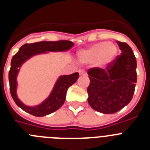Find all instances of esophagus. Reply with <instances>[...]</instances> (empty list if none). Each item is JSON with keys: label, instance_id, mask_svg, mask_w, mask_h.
<instances>
[{"label": "esophagus", "instance_id": "esophagus-1", "mask_svg": "<svg viewBox=\"0 0 150 150\" xmlns=\"http://www.w3.org/2000/svg\"><path fill=\"white\" fill-rule=\"evenodd\" d=\"M79 74H80V75H84V74H86V71H85L84 69H79Z\"/></svg>", "mask_w": 150, "mask_h": 150}]
</instances>
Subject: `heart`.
Instances as JSON below:
<instances>
[{"mask_svg":"<svg viewBox=\"0 0 150 150\" xmlns=\"http://www.w3.org/2000/svg\"><path fill=\"white\" fill-rule=\"evenodd\" d=\"M117 52L116 45L104 41L95 43L87 50L79 52V59L83 63H96L99 67H105L114 60Z\"/></svg>","mask_w":150,"mask_h":150,"instance_id":"1","label":"heart"}]
</instances>
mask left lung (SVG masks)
I'll return each instance as SVG.
<instances>
[{"label": "left lung", "mask_w": 150, "mask_h": 150, "mask_svg": "<svg viewBox=\"0 0 150 150\" xmlns=\"http://www.w3.org/2000/svg\"><path fill=\"white\" fill-rule=\"evenodd\" d=\"M122 51L105 69H88L90 83L88 102L98 112L111 114L118 112L132 100L137 83V61L126 43L117 41Z\"/></svg>", "instance_id": "left-lung-1"}]
</instances>
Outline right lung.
<instances>
[{
    "instance_id": "add662e5",
    "label": "right lung",
    "mask_w": 150,
    "mask_h": 150,
    "mask_svg": "<svg viewBox=\"0 0 150 150\" xmlns=\"http://www.w3.org/2000/svg\"><path fill=\"white\" fill-rule=\"evenodd\" d=\"M74 46V43L68 40L40 41L34 43H25L11 60V67L9 71L10 94L17 106L24 111L34 116H44L59 110L66 98V94L68 88L76 83L79 77V73L76 72L71 75H64L58 79L53 89L49 98L42 104L35 107H28L20 101L16 95V77L19 68L24 62L33 55L45 53L49 52H61L68 50Z\"/></svg>"
}]
</instances>
